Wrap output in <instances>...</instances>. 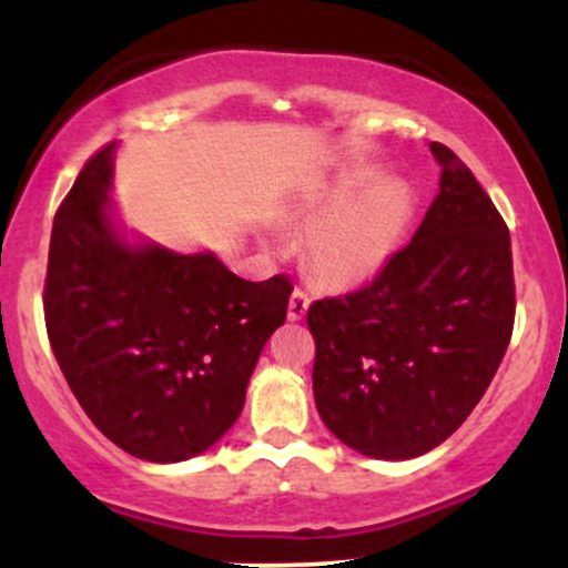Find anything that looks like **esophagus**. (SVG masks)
Wrapping results in <instances>:
<instances>
[{"label": "esophagus", "mask_w": 568, "mask_h": 568, "mask_svg": "<svg viewBox=\"0 0 568 568\" xmlns=\"http://www.w3.org/2000/svg\"><path fill=\"white\" fill-rule=\"evenodd\" d=\"M306 310H310V296H306L304 291H293L291 293V302H288V321L296 323L302 321V317L306 315Z\"/></svg>", "instance_id": "esophagus-1"}]
</instances>
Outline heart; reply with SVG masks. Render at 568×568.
Here are the masks:
<instances>
[{
	"label": "heart",
	"mask_w": 568,
	"mask_h": 568,
	"mask_svg": "<svg viewBox=\"0 0 568 568\" xmlns=\"http://www.w3.org/2000/svg\"><path fill=\"white\" fill-rule=\"evenodd\" d=\"M306 234V262L323 283L357 288L374 280L395 256L414 219V192L403 179H382L376 168H355L298 200ZM266 247L277 251L275 234Z\"/></svg>",
	"instance_id": "1"
}]
</instances>
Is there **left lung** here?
Listing matches in <instances>:
<instances>
[{"label":"left lung","instance_id":"obj_1","mask_svg":"<svg viewBox=\"0 0 568 568\" xmlns=\"http://www.w3.org/2000/svg\"><path fill=\"white\" fill-rule=\"evenodd\" d=\"M440 192L410 243L366 288L306 312L325 427L374 459H414L462 427L513 336L510 232L448 146Z\"/></svg>","mask_w":568,"mask_h":568}]
</instances>
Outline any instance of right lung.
<instances>
[{
	"label": "right lung",
	"instance_id": "1",
	"mask_svg": "<svg viewBox=\"0 0 568 568\" xmlns=\"http://www.w3.org/2000/svg\"><path fill=\"white\" fill-rule=\"evenodd\" d=\"M114 149L82 168L50 234L44 323L84 414L139 459H192L237 422L293 285L237 277L216 253H175L125 232Z\"/></svg>",
	"mask_w": 568,
	"mask_h": 568
}]
</instances>
